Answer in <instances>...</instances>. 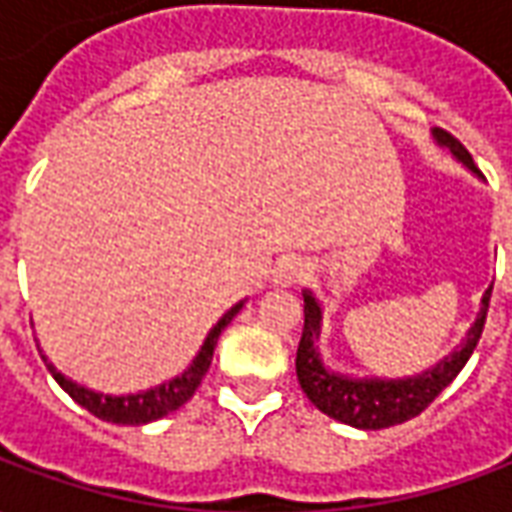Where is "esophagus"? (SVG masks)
I'll return each instance as SVG.
<instances>
[{"label": "esophagus", "instance_id": "esophagus-1", "mask_svg": "<svg viewBox=\"0 0 512 512\" xmlns=\"http://www.w3.org/2000/svg\"><path fill=\"white\" fill-rule=\"evenodd\" d=\"M293 279H296V271H285V277H282V282H285V285H290Z\"/></svg>", "mask_w": 512, "mask_h": 512}]
</instances>
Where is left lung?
I'll return each mask as SVG.
<instances>
[{"label": "left lung", "mask_w": 512, "mask_h": 512, "mask_svg": "<svg viewBox=\"0 0 512 512\" xmlns=\"http://www.w3.org/2000/svg\"><path fill=\"white\" fill-rule=\"evenodd\" d=\"M433 136L461 164H466L472 172L480 175L469 150L455 136L447 134L444 128H433ZM491 290H494V285L485 290L483 307L477 312V321H474L472 329L466 332L461 348H455L450 356H444L439 365L430 367L425 373L411 378H395V381H389V378H348L326 370L321 354H318V345H315L321 337V304L315 301L310 290H304V329H301V343L299 351H296V376H299L304 395L310 397L312 406L323 411L326 417L345 422L351 428L381 430L417 417L441 395V389L452 384V378L458 376L463 365L469 362V356H472V351L480 343V334H483Z\"/></svg>", "instance_id": "left-lung-1"}]
</instances>
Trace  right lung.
<instances>
[{
  "label": "right lung",
  "mask_w": 512,
  "mask_h": 512,
  "mask_svg": "<svg viewBox=\"0 0 512 512\" xmlns=\"http://www.w3.org/2000/svg\"><path fill=\"white\" fill-rule=\"evenodd\" d=\"M241 307H244V304H235L233 310L224 312L222 321L216 323L211 332H208V337H205V343H202L200 348V354L194 356V362H191V367L186 373H180L178 378H172V381L156 386V389L139 392V395H101V392H93V389L79 386L76 381H71V378L62 376L60 370L51 365L46 356H43V362L49 367V373L54 376V381H57L79 406L87 408L93 417L104 419V422H112V425H147V422H153V419H161L167 417V414H172V411H178L186 400H191V395L197 392V386H200V381L205 378V373H208V367H211L213 348H216L219 334H222L224 326L238 315Z\"/></svg>",
  "instance_id": "right-lung-1"
}]
</instances>
